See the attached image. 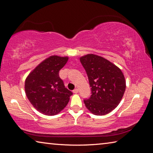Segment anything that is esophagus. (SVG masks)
<instances>
[{
	"label": "esophagus",
	"instance_id": "esophagus-1",
	"mask_svg": "<svg viewBox=\"0 0 153 153\" xmlns=\"http://www.w3.org/2000/svg\"><path fill=\"white\" fill-rule=\"evenodd\" d=\"M73 92H74V93H78V89L75 88L74 91H73Z\"/></svg>",
	"mask_w": 153,
	"mask_h": 153
}]
</instances>
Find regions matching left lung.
<instances>
[{"label":"left lung","instance_id":"1","mask_svg":"<svg viewBox=\"0 0 153 153\" xmlns=\"http://www.w3.org/2000/svg\"><path fill=\"white\" fill-rule=\"evenodd\" d=\"M91 87V97L84 100L92 114L103 116L117 107L126 88L122 71L116 65L100 56L88 54L80 57Z\"/></svg>","mask_w":153,"mask_h":153}]
</instances>
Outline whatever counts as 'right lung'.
Wrapping results in <instances>:
<instances>
[{
	"instance_id": "1",
	"label": "right lung",
	"mask_w": 153,
	"mask_h": 153,
	"mask_svg": "<svg viewBox=\"0 0 153 153\" xmlns=\"http://www.w3.org/2000/svg\"><path fill=\"white\" fill-rule=\"evenodd\" d=\"M68 59V56H51L39 64L26 78V97L40 113L56 115L69 103L73 93L65 88L59 74Z\"/></svg>"
}]
</instances>
